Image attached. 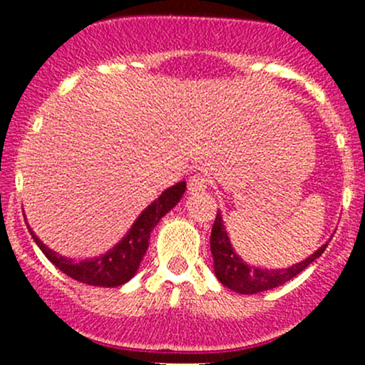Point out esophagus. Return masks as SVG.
<instances>
[{
	"label": "esophagus",
	"mask_w": 365,
	"mask_h": 365,
	"mask_svg": "<svg viewBox=\"0 0 365 365\" xmlns=\"http://www.w3.org/2000/svg\"><path fill=\"white\" fill-rule=\"evenodd\" d=\"M206 187H208V180H206L205 176L194 175L192 178L189 180V190H190V192H192V194L203 192Z\"/></svg>",
	"instance_id": "obj_1"
}]
</instances>
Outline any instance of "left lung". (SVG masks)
Instances as JSON below:
<instances>
[{
  "instance_id": "left-lung-1",
  "label": "left lung",
  "mask_w": 365,
  "mask_h": 365,
  "mask_svg": "<svg viewBox=\"0 0 365 365\" xmlns=\"http://www.w3.org/2000/svg\"><path fill=\"white\" fill-rule=\"evenodd\" d=\"M327 245H329V242L322 245L316 252H312L311 256L305 257L304 261L288 268H259L247 264L235 252L220 212H217L215 222L212 227V237H210V251L213 256V272H215L217 279L220 281V284L233 289V292L242 293V295H256V293L284 284L289 279L297 277L312 261L318 259L327 249Z\"/></svg>"
}]
</instances>
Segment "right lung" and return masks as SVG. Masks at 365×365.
I'll return each instance as SVG.
<instances>
[{"mask_svg":"<svg viewBox=\"0 0 365 365\" xmlns=\"http://www.w3.org/2000/svg\"><path fill=\"white\" fill-rule=\"evenodd\" d=\"M185 189V182H180L165 189L152 205H148L143 210L141 215L135 219L130 230L127 231V235L113 249H109L106 254H101V256L91 257V259L76 261L70 259V257L60 256L53 249L47 247L33 233V230H29V233H31L33 240L38 245L40 251L46 254L47 259L54 267L60 268L63 274L72 277L73 281H79L83 284L90 286H102V288H116V286L128 282L138 274L139 264H141L143 257L148 251L150 233H152V230L157 226V222H159L162 217L178 205Z\"/></svg>","mask_w":365,"mask_h":365,"instance_id":"obj_1","label":"right lung"}]
</instances>
